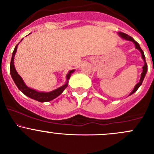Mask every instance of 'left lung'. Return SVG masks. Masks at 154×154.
<instances>
[{"instance_id":"obj_1","label":"left lung","mask_w":154,"mask_h":154,"mask_svg":"<svg viewBox=\"0 0 154 154\" xmlns=\"http://www.w3.org/2000/svg\"><path fill=\"white\" fill-rule=\"evenodd\" d=\"M119 35H120L122 37V38H125V39H127V40H129V41H132V42H134L135 45H136V48H137L138 50H139V51H140L141 54H142V59H143L144 61V65L143 67H142V68H143V71H142V74H141L140 81H139V83H138L136 85V86L134 87V88H133V91H132V92L130 93V94H133V93H134L135 91H137V89H138V88H139V86H140L141 85H142V82H143V80H144V76H145L146 73H147V63H146V61H145V57H144V54L143 51H142V48H140V46H139V43H138L137 42H136V41H135V40L133 39V38H132L131 36H130V35H127V34L125 33V32H119Z\"/></svg>"}]
</instances>
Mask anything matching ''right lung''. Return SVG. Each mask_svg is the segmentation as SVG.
<instances>
[{
    "label": "right lung",
    "instance_id": "add662e5",
    "mask_svg": "<svg viewBox=\"0 0 154 154\" xmlns=\"http://www.w3.org/2000/svg\"><path fill=\"white\" fill-rule=\"evenodd\" d=\"M17 45L15 46V49H14L13 52H12V59H11L10 62V74L12 76V79H13L14 82H15V85L18 88V89L21 91V92L24 93L26 96L30 97V98L34 99L35 100H38L39 102H48L50 100H52L53 99L56 98L57 97H58L60 94H62L63 91L65 90V88L68 86V82L64 85V86H61L60 88H57V89L54 90L52 91H50V92H39V91H37L35 90L32 89V88H29L24 84V81H23L22 78L21 77V76L17 73L16 70H15V66H14V57H15V54L16 53L17 51ZM74 71V70H71L69 71V73L66 76V78L67 80H69L70 77H71V73H73Z\"/></svg>",
    "mask_w": 154,
    "mask_h": 154
}]
</instances>
